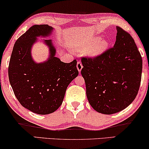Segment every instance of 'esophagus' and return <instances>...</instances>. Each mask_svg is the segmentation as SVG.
<instances>
[{"instance_id": "obj_1", "label": "esophagus", "mask_w": 149, "mask_h": 149, "mask_svg": "<svg viewBox=\"0 0 149 149\" xmlns=\"http://www.w3.org/2000/svg\"><path fill=\"white\" fill-rule=\"evenodd\" d=\"M82 68H83V65H82V64H81V63L80 61L77 62V70H78L79 72H81V69H82Z\"/></svg>"}]
</instances>
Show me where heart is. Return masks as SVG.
I'll return each instance as SVG.
<instances>
[{"mask_svg":"<svg viewBox=\"0 0 149 149\" xmlns=\"http://www.w3.org/2000/svg\"><path fill=\"white\" fill-rule=\"evenodd\" d=\"M100 40V38H95L92 39L88 44L81 46L79 49L81 51H87L92 47L88 52L89 55L92 56L100 55L106 51L109 46V42L105 40Z\"/></svg>","mask_w":149,"mask_h":149,"instance_id":"obj_1","label":"heart"}]
</instances>
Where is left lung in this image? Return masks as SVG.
<instances>
[{"label": "left lung", "mask_w": 149, "mask_h": 149, "mask_svg": "<svg viewBox=\"0 0 149 149\" xmlns=\"http://www.w3.org/2000/svg\"><path fill=\"white\" fill-rule=\"evenodd\" d=\"M114 46L100 55L81 58V74L89 103L98 113L111 115L130 105L141 81L142 60L134 40L117 26Z\"/></svg>", "instance_id": "left-lung-1"}]
</instances>
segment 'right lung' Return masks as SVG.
<instances>
[{
	"mask_svg": "<svg viewBox=\"0 0 149 149\" xmlns=\"http://www.w3.org/2000/svg\"><path fill=\"white\" fill-rule=\"evenodd\" d=\"M53 28L48 25H34L15 43L8 68L13 93L25 108L35 113H53L61 105L71 81L78 75L74 60L69 63L55 57L56 50L51 40H45L51 56L47 61L36 63L30 50L37 36H47Z\"/></svg>",
	"mask_w": 149,
	"mask_h": 149,
	"instance_id": "obj_1",
	"label": "right lung"
}]
</instances>
